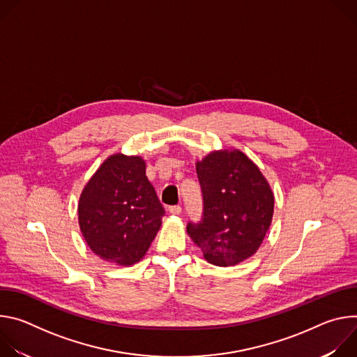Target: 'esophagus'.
<instances>
[{"instance_id":"1","label":"esophagus","mask_w":357,"mask_h":357,"mask_svg":"<svg viewBox=\"0 0 357 357\" xmlns=\"http://www.w3.org/2000/svg\"><path fill=\"white\" fill-rule=\"evenodd\" d=\"M181 212H182L181 206H171L169 208V213L171 215H181Z\"/></svg>"}]
</instances>
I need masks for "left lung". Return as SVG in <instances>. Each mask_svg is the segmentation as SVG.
Wrapping results in <instances>:
<instances>
[{
  "instance_id": "obj_1",
  "label": "left lung",
  "mask_w": 357,
  "mask_h": 357,
  "mask_svg": "<svg viewBox=\"0 0 357 357\" xmlns=\"http://www.w3.org/2000/svg\"><path fill=\"white\" fill-rule=\"evenodd\" d=\"M203 193V219L186 231L218 267H231L260 248L274 213V193L243 151L218 149L196 161Z\"/></svg>"
}]
</instances>
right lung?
<instances>
[{
  "label": "right lung",
  "mask_w": 357,
  "mask_h": 357,
  "mask_svg": "<svg viewBox=\"0 0 357 357\" xmlns=\"http://www.w3.org/2000/svg\"><path fill=\"white\" fill-rule=\"evenodd\" d=\"M77 215L80 231L96 256L128 267L145 256L165 211L145 175L144 158L117 152L84 185Z\"/></svg>",
  "instance_id": "1"
}]
</instances>
